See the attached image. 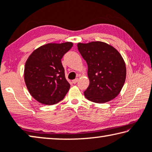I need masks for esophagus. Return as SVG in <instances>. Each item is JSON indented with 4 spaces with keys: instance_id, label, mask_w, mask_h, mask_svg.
Returning <instances> with one entry per match:
<instances>
[{
    "instance_id": "34e87169",
    "label": "esophagus",
    "mask_w": 152,
    "mask_h": 152,
    "mask_svg": "<svg viewBox=\"0 0 152 152\" xmlns=\"http://www.w3.org/2000/svg\"><path fill=\"white\" fill-rule=\"evenodd\" d=\"M78 79L76 78V79H74V80H72V83H73L74 84H76L77 82H78Z\"/></svg>"
}]
</instances>
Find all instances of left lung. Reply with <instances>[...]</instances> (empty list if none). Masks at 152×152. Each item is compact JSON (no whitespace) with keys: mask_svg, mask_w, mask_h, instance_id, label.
I'll return each mask as SVG.
<instances>
[{"mask_svg":"<svg viewBox=\"0 0 152 152\" xmlns=\"http://www.w3.org/2000/svg\"><path fill=\"white\" fill-rule=\"evenodd\" d=\"M88 65L89 85L85 98L96 103H105L117 96L126 80V68L121 54L104 42L77 44Z\"/></svg>","mask_w":152,"mask_h":152,"instance_id":"left-lung-1","label":"left lung"}]
</instances>
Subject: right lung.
<instances>
[{
	"instance_id": "add662e5",
	"label": "right lung",
	"mask_w": 152,
	"mask_h": 152,
	"mask_svg": "<svg viewBox=\"0 0 152 152\" xmlns=\"http://www.w3.org/2000/svg\"><path fill=\"white\" fill-rule=\"evenodd\" d=\"M73 44H48L29 56L24 67V81L34 99L46 105L59 102L70 88L61 58Z\"/></svg>"
}]
</instances>
